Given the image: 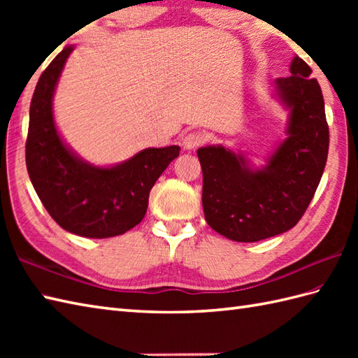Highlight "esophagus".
Masks as SVG:
<instances>
[{"label":"esophagus","instance_id":"esophagus-1","mask_svg":"<svg viewBox=\"0 0 358 358\" xmlns=\"http://www.w3.org/2000/svg\"><path fill=\"white\" fill-rule=\"evenodd\" d=\"M204 141H206V136H204L201 132H189L183 138V146L185 149H195Z\"/></svg>","mask_w":358,"mask_h":358}]
</instances>
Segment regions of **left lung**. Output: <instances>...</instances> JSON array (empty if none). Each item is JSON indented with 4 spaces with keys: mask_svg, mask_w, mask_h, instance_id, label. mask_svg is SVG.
<instances>
[{
    "mask_svg": "<svg viewBox=\"0 0 358 358\" xmlns=\"http://www.w3.org/2000/svg\"><path fill=\"white\" fill-rule=\"evenodd\" d=\"M289 71L291 77L273 81L287 110L286 138L263 167L222 144L196 150L204 218L229 240L254 243L292 229L322 180L329 149L322 89L301 58L294 57Z\"/></svg>",
    "mask_w": 358,
    "mask_h": 358,
    "instance_id": "obj_1",
    "label": "left lung"
}]
</instances>
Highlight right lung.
<instances>
[{"instance_id":"1","label":"right lung","mask_w":358,"mask_h":358,"mask_svg":"<svg viewBox=\"0 0 358 358\" xmlns=\"http://www.w3.org/2000/svg\"><path fill=\"white\" fill-rule=\"evenodd\" d=\"M73 48L59 52L36 83L29 112L27 172L45 210L64 231L86 238L117 237L146 215L150 189L180 155V146L148 148L106 167L75 154L59 135L52 108Z\"/></svg>"}]
</instances>
